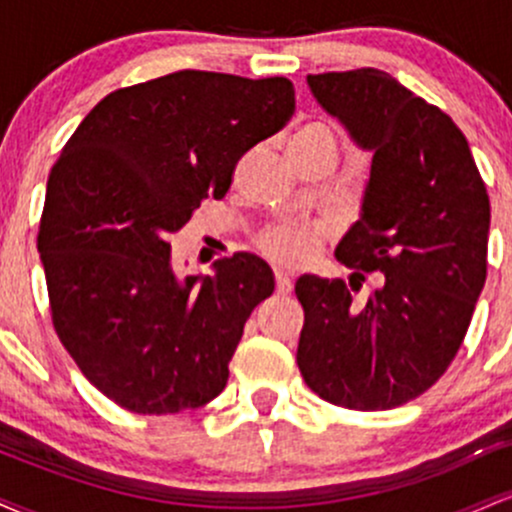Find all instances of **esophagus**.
Wrapping results in <instances>:
<instances>
[{
	"mask_svg": "<svg viewBox=\"0 0 512 512\" xmlns=\"http://www.w3.org/2000/svg\"><path fill=\"white\" fill-rule=\"evenodd\" d=\"M274 284H276V293H281V296H286V293H291L293 289L289 274L284 272H274Z\"/></svg>",
	"mask_w": 512,
	"mask_h": 512,
	"instance_id": "esophagus-1",
	"label": "esophagus"
}]
</instances>
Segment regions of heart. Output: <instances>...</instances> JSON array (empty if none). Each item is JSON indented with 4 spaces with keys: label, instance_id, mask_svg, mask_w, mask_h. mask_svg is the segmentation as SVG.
<instances>
[{
    "label": "heart",
    "instance_id": "1",
    "mask_svg": "<svg viewBox=\"0 0 512 512\" xmlns=\"http://www.w3.org/2000/svg\"><path fill=\"white\" fill-rule=\"evenodd\" d=\"M339 137L334 127L325 120L308 122L293 134L291 154H325L337 161ZM322 243V231L317 226L301 221H281L274 226L264 228L257 236V250L267 257L269 262L279 267L298 269L313 260V255Z\"/></svg>",
    "mask_w": 512,
    "mask_h": 512
}]
</instances>
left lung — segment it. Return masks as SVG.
Masks as SVG:
<instances>
[{"mask_svg":"<svg viewBox=\"0 0 512 512\" xmlns=\"http://www.w3.org/2000/svg\"><path fill=\"white\" fill-rule=\"evenodd\" d=\"M317 103L373 151L361 219L337 245L342 279L303 274L298 368L346 409L407 404L460 349L486 281L491 204L460 127L380 69L308 74ZM381 286L353 301L365 274ZM354 278L359 279L356 285Z\"/></svg>","mask_w":512,"mask_h":512,"instance_id":"1","label":"left lung"}]
</instances>
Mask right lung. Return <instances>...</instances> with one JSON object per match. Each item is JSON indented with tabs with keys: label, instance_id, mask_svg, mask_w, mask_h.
<instances>
[{
	"label": "right lung",
	"instance_id": "right-lung-1",
	"mask_svg": "<svg viewBox=\"0 0 512 512\" xmlns=\"http://www.w3.org/2000/svg\"><path fill=\"white\" fill-rule=\"evenodd\" d=\"M296 110L284 76L182 72L117 88L84 117L50 170L38 252L52 325L81 373L134 414L211 402L269 264L250 252L180 279L168 238Z\"/></svg>",
	"mask_w": 512,
	"mask_h": 512
}]
</instances>
